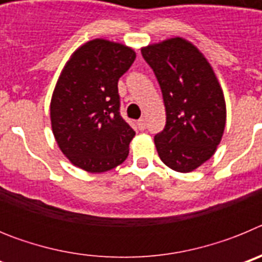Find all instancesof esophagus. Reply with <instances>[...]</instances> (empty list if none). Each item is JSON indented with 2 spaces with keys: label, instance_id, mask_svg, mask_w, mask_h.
I'll list each match as a JSON object with an SVG mask.
<instances>
[{
  "label": "esophagus",
  "instance_id": "1",
  "mask_svg": "<svg viewBox=\"0 0 262 262\" xmlns=\"http://www.w3.org/2000/svg\"><path fill=\"white\" fill-rule=\"evenodd\" d=\"M138 127H139V129H145V119L144 118H142V119H139L138 120Z\"/></svg>",
  "mask_w": 262,
  "mask_h": 262
}]
</instances>
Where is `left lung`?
Here are the masks:
<instances>
[{"label": "left lung", "instance_id": "obj_1", "mask_svg": "<svg viewBox=\"0 0 262 262\" xmlns=\"http://www.w3.org/2000/svg\"><path fill=\"white\" fill-rule=\"evenodd\" d=\"M165 106V128L155 136L160 159L189 173L216 151L226 127V101L214 69L193 43L180 36L142 48Z\"/></svg>", "mask_w": 262, "mask_h": 262}]
</instances>
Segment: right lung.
Wrapping results in <instances>:
<instances>
[{
    "label": "right lung",
    "mask_w": 262,
    "mask_h": 262,
    "mask_svg": "<svg viewBox=\"0 0 262 262\" xmlns=\"http://www.w3.org/2000/svg\"><path fill=\"white\" fill-rule=\"evenodd\" d=\"M136 57L131 47L93 39L72 53L51 98V126L75 166L103 173L127 159L135 136L119 114L118 80Z\"/></svg>",
    "instance_id": "1"
}]
</instances>
